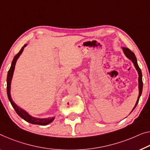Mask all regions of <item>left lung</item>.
<instances>
[{
    "label": "left lung",
    "instance_id": "obj_1",
    "mask_svg": "<svg viewBox=\"0 0 150 150\" xmlns=\"http://www.w3.org/2000/svg\"><path fill=\"white\" fill-rule=\"evenodd\" d=\"M122 50H123V52L125 53V56H126V57L128 58L129 59H130L131 61L133 62V63L134 64V66H135L136 70L137 71L138 74H139V79H138V81H139V96H138L137 100V102H136V104L135 105V106H134L133 109L132 110V111H133L134 109L135 108L136 106H137V105L138 102H139V98H140L141 95H142V89H143L142 73V71H141L140 68L139 67V66H138L137 59H136V57H135V54H134L132 52V51L129 50V48H125V47H122ZM132 111H131V112H132Z\"/></svg>",
    "mask_w": 150,
    "mask_h": 150
}]
</instances>
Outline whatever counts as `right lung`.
<instances>
[{
  "label": "right lung",
  "mask_w": 150,
  "mask_h": 150,
  "mask_svg": "<svg viewBox=\"0 0 150 150\" xmlns=\"http://www.w3.org/2000/svg\"><path fill=\"white\" fill-rule=\"evenodd\" d=\"M26 45L27 44H25V45L22 47L19 52L15 56L14 59H13V61H12V63H11V68L8 71L7 78H6V83H7V85H6V91H7L8 98V100H9L11 105H12L13 108L15 109V110L17 112V115H19L20 117L23 118V119L25 120V121L30 122V123H31V124H33V125H46L49 123H50V122H52L54 120V117L48 118H38L33 117L31 115H29V114L26 111L23 110V109H21V108H19V107L13 101L12 98H11V96L10 90H11V79H12L13 72H14V70H15V64H16V62H17V60L18 59V58H19V56L21 55V54L22 53V52H23V49L26 46Z\"/></svg>",
  "instance_id": "add662e5"
}]
</instances>
